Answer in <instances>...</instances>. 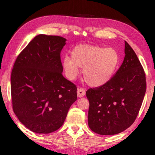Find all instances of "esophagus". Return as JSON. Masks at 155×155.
Returning <instances> with one entry per match:
<instances>
[{"label": "esophagus", "instance_id": "obj_1", "mask_svg": "<svg viewBox=\"0 0 155 155\" xmlns=\"http://www.w3.org/2000/svg\"><path fill=\"white\" fill-rule=\"evenodd\" d=\"M78 97L79 98H81V97H83L84 95H85V90L82 88H78L77 91Z\"/></svg>", "mask_w": 155, "mask_h": 155}]
</instances>
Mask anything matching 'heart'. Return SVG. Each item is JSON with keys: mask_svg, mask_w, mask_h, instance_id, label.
I'll use <instances>...</instances> for the list:
<instances>
[{"mask_svg": "<svg viewBox=\"0 0 155 155\" xmlns=\"http://www.w3.org/2000/svg\"><path fill=\"white\" fill-rule=\"evenodd\" d=\"M120 63V55L116 48L91 44H80L74 47L71 57L65 56L62 65L70 80L77 77L80 68L89 86L100 87L112 79Z\"/></svg>", "mask_w": 155, "mask_h": 155, "instance_id": "heart-1", "label": "heart"}]
</instances>
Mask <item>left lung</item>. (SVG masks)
I'll return each instance as SVG.
<instances>
[{"instance_id": "1", "label": "left lung", "mask_w": 155, "mask_h": 155, "mask_svg": "<svg viewBox=\"0 0 155 155\" xmlns=\"http://www.w3.org/2000/svg\"><path fill=\"white\" fill-rule=\"evenodd\" d=\"M122 65L107 84L89 89L88 126L99 135L126 130L135 121L146 92L145 75L137 55L125 41Z\"/></svg>"}]
</instances>
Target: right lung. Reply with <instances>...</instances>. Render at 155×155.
Instances as JSON below:
<instances>
[{
	"mask_svg": "<svg viewBox=\"0 0 155 155\" xmlns=\"http://www.w3.org/2000/svg\"><path fill=\"white\" fill-rule=\"evenodd\" d=\"M65 41L59 36H36L15 62L12 109L34 133L46 134L60 128L77 100V87L62 75L61 51Z\"/></svg>",
	"mask_w": 155,
	"mask_h": 155,
	"instance_id": "1",
	"label": "right lung"
}]
</instances>
